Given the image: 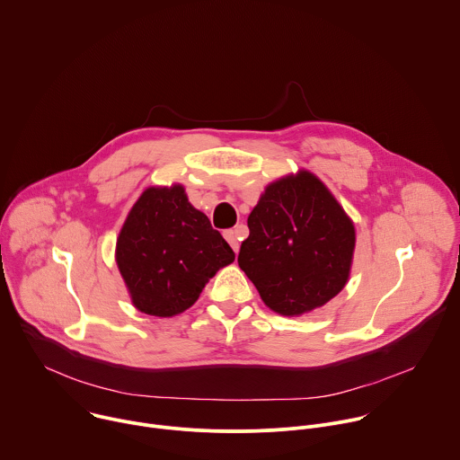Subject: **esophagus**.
Wrapping results in <instances>:
<instances>
[{
    "label": "esophagus",
    "mask_w": 460,
    "mask_h": 460,
    "mask_svg": "<svg viewBox=\"0 0 460 460\" xmlns=\"http://www.w3.org/2000/svg\"><path fill=\"white\" fill-rule=\"evenodd\" d=\"M225 239L228 241V244L232 246V250L237 253L239 252V228L235 230H225Z\"/></svg>",
    "instance_id": "1"
}]
</instances>
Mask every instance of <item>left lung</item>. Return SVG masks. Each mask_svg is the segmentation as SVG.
I'll list each match as a JSON object with an SVG mask.
<instances>
[{
  "label": "left lung",
  "instance_id": "left-lung-1",
  "mask_svg": "<svg viewBox=\"0 0 460 460\" xmlns=\"http://www.w3.org/2000/svg\"><path fill=\"white\" fill-rule=\"evenodd\" d=\"M248 228L237 262L277 314L311 313L349 282L354 223L311 171L298 169L268 183Z\"/></svg>",
  "mask_w": 460,
  "mask_h": 460
}]
</instances>
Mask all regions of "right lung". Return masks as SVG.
<instances>
[{
	"label": "right lung",
	"instance_id": "add662e5",
	"mask_svg": "<svg viewBox=\"0 0 460 460\" xmlns=\"http://www.w3.org/2000/svg\"><path fill=\"white\" fill-rule=\"evenodd\" d=\"M115 261L131 304L171 318L199 298L207 282L235 253L192 207L181 183L147 187L131 207L115 246Z\"/></svg>",
	"mask_w": 460,
	"mask_h": 460
}]
</instances>
